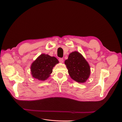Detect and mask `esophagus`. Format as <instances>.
<instances>
[{
	"label": "esophagus",
	"mask_w": 122,
	"mask_h": 122,
	"mask_svg": "<svg viewBox=\"0 0 122 122\" xmlns=\"http://www.w3.org/2000/svg\"><path fill=\"white\" fill-rule=\"evenodd\" d=\"M58 61L60 62H61V63H62V62H64V60H63V58H59Z\"/></svg>",
	"instance_id": "esophagus-1"
}]
</instances>
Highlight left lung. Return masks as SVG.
Instances as JSON below:
<instances>
[{"mask_svg":"<svg viewBox=\"0 0 122 122\" xmlns=\"http://www.w3.org/2000/svg\"><path fill=\"white\" fill-rule=\"evenodd\" d=\"M65 64L70 77L73 80L80 83L86 81L90 75V67L81 54L77 51L72 52Z\"/></svg>","mask_w":122,"mask_h":122,"instance_id":"left-lung-1","label":"left lung"}]
</instances>
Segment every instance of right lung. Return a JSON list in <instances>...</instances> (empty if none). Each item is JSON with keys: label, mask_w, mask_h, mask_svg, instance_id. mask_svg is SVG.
<instances>
[{"label": "right lung", "mask_w": 122, "mask_h": 122, "mask_svg": "<svg viewBox=\"0 0 122 122\" xmlns=\"http://www.w3.org/2000/svg\"><path fill=\"white\" fill-rule=\"evenodd\" d=\"M58 63L56 57L45 54L40 55L31 66L32 77L40 80L47 79L52 72L54 66Z\"/></svg>", "instance_id": "add662e5"}]
</instances>
